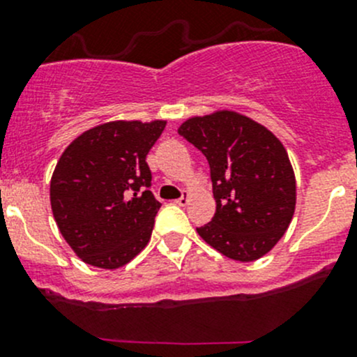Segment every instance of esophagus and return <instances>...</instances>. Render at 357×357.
Wrapping results in <instances>:
<instances>
[{
	"label": "esophagus",
	"mask_w": 357,
	"mask_h": 357,
	"mask_svg": "<svg viewBox=\"0 0 357 357\" xmlns=\"http://www.w3.org/2000/svg\"><path fill=\"white\" fill-rule=\"evenodd\" d=\"M188 202H190V193L185 192V195H183L181 199L176 200L174 204H178V205H181V207H185V205H188Z\"/></svg>",
	"instance_id": "1"
}]
</instances>
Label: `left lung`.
<instances>
[{"label": "left lung", "mask_w": 357, "mask_h": 357, "mask_svg": "<svg viewBox=\"0 0 357 357\" xmlns=\"http://www.w3.org/2000/svg\"><path fill=\"white\" fill-rule=\"evenodd\" d=\"M178 132L211 165L215 214L197 233L233 261L261 259L287 231L297 202L283 143L266 126L228 109L186 119Z\"/></svg>", "instance_id": "left-lung-1"}]
</instances>
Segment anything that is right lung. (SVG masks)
Instances as JSON below:
<instances>
[{"label":"right lung","mask_w":357,"mask_h":357,"mask_svg":"<svg viewBox=\"0 0 357 357\" xmlns=\"http://www.w3.org/2000/svg\"><path fill=\"white\" fill-rule=\"evenodd\" d=\"M164 119L110 121L82 132L63 150L50 183L53 218L82 262L117 269L152 236L160 202L150 190L146 155Z\"/></svg>","instance_id":"obj_1"}]
</instances>
